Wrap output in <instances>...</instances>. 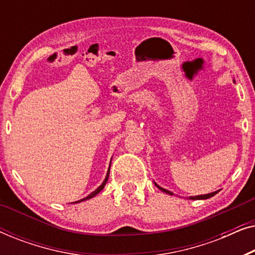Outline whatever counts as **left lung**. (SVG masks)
<instances>
[{
    "label": "left lung",
    "instance_id": "1",
    "mask_svg": "<svg viewBox=\"0 0 255 255\" xmlns=\"http://www.w3.org/2000/svg\"><path fill=\"white\" fill-rule=\"evenodd\" d=\"M154 184L156 187L159 188L160 190L161 191H163V193H166V194H168V195H174L172 191H169V190H167V189H165V188H162V187H160L159 184H156L155 182H154ZM218 191H214V193H209V194H205V195H197V196H189L188 198H189V200H207V198H210V197H212V196H215L216 194H217Z\"/></svg>",
    "mask_w": 255,
    "mask_h": 255
}]
</instances>
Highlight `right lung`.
I'll use <instances>...</instances> for the list:
<instances>
[{
    "instance_id": "obj_1",
    "label": "right lung",
    "mask_w": 255,
    "mask_h": 255,
    "mask_svg": "<svg viewBox=\"0 0 255 255\" xmlns=\"http://www.w3.org/2000/svg\"><path fill=\"white\" fill-rule=\"evenodd\" d=\"M110 165H111V161H110ZM109 173H110V166H109V169H108V172H107V175H106V179H104V181L102 182V184H101L100 187H97L95 190L93 191V193H90L88 196L87 197H85V198H81V200H79V201H76V202H73V203H80V202H83V201H87V200H90V198H93L94 196H96L97 194L100 193L101 190L103 189L104 188V186H106V183H107V181H108V179H109Z\"/></svg>"
}]
</instances>
